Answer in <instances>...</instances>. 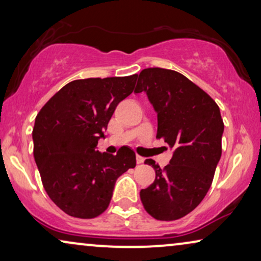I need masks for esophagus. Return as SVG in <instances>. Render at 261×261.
<instances>
[{"instance_id":"esophagus-1","label":"esophagus","mask_w":261,"mask_h":261,"mask_svg":"<svg viewBox=\"0 0 261 261\" xmlns=\"http://www.w3.org/2000/svg\"><path fill=\"white\" fill-rule=\"evenodd\" d=\"M135 158H137V163H138V164H142V163L145 162V159L142 158V156L139 155V154H137V156H135Z\"/></svg>"}]
</instances>
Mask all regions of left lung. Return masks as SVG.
I'll return each instance as SVG.
<instances>
[{
  "mask_svg": "<svg viewBox=\"0 0 261 261\" xmlns=\"http://www.w3.org/2000/svg\"><path fill=\"white\" fill-rule=\"evenodd\" d=\"M146 92L158 114L156 138L173 149L169 165H152L155 179L140 191L146 212L159 221L191 213L205 197L222 153L223 121L216 102L183 74L148 67L139 74L134 92Z\"/></svg>",
  "mask_w": 261,
  "mask_h": 261,
  "instance_id": "8db88e82",
  "label": "left lung"
}]
</instances>
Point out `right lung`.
Masks as SVG:
<instances>
[{"mask_svg": "<svg viewBox=\"0 0 261 261\" xmlns=\"http://www.w3.org/2000/svg\"><path fill=\"white\" fill-rule=\"evenodd\" d=\"M138 74L77 80L60 89L35 117L33 154L49 198L67 215L94 219L108 208L115 181L137 165L135 153H99L114 110L134 90Z\"/></svg>", "mask_w": 261, "mask_h": 261, "instance_id": "obj_1", "label": "right lung"}]
</instances>
